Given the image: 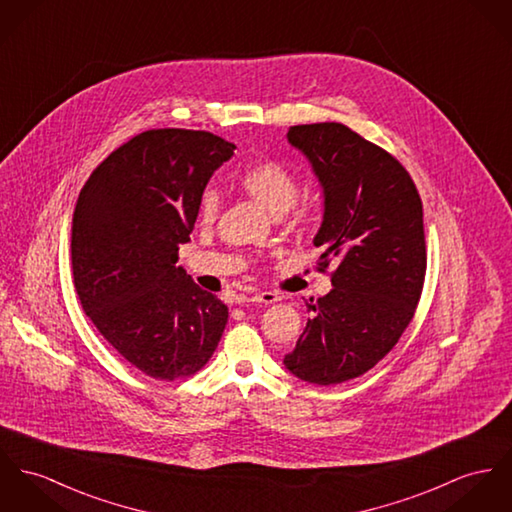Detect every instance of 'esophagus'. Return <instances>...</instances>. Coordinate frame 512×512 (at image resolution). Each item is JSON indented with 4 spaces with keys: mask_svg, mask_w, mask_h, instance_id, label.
Wrapping results in <instances>:
<instances>
[{
    "mask_svg": "<svg viewBox=\"0 0 512 512\" xmlns=\"http://www.w3.org/2000/svg\"><path fill=\"white\" fill-rule=\"evenodd\" d=\"M245 300L247 302H257V304H275V302L280 300V294L271 292V290H265V292H257V294L245 298Z\"/></svg>",
    "mask_w": 512,
    "mask_h": 512,
    "instance_id": "1",
    "label": "esophagus"
}]
</instances>
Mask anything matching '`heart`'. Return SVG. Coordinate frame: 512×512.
<instances>
[{
	"label": "heart",
	"instance_id": "1",
	"mask_svg": "<svg viewBox=\"0 0 512 512\" xmlns=\"http://www.w3.org/2000/svg\"><path fill=\"white\" fill-rule=\"evenodd\" d=\"M239 187L245 195L259 202L271 214H280L290 208L298 195V179L296 175L275 159H263L249 165L239 175ZM220 212V197L216 191L208 189L200 197L198 204V220L206 226L214 224Z\"/></svg>",
	"mask_w": 512,
	"mask_h": 512
}]
</instances>
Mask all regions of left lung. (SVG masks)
<instances>
[{
    "instance_id": "left-lung-1",
    "label": "left lung",
    "mask_w": 512,
    "mask_h": 512,
    "mask_svg": "<svg viewBox=\"0 0 512 512\" xmlns=\"http://www.w3.org/2000/svg\"><path fill=\"white\" fill-rule=\"evenodd\" d=\"M323 189L319 271L335 259L333 290L306 302L310 319L284 366L331 386L374 368L417 310L427 247L423 202L405 167L341 122L290 126Z\"/></svg>"
}]
</instances>
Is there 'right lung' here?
I'll list each match as a JSON object with an SVG mask.
<instances>
[{
  "mask_svg": "<svg viewBox=\"0 0 512 512\" xmlns=\"http://www.w3.org/2000/svg\"><path fill=\"white\" fill-rule=\"evenodd\" d=\"M234 150L204 130H146L79 193L72 271L81 308L124 360L156 380L198 372L228 323V306L175 263L208 179Z\"/></svg>",
  "mask_w": 512,
  "mask_h": 512,
  "instance_id": "obj_1",
  "label": "right lung"
}]
</instances>
